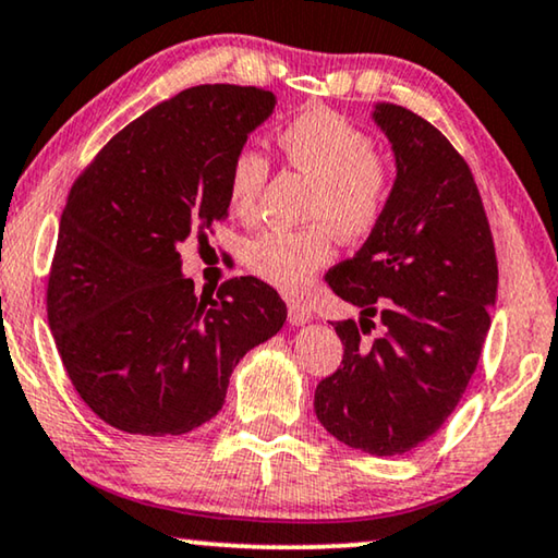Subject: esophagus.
<instances>
[{
	"mask_svg": "<svg viewBox=\"0 0 558 558\" xmlns=\"http://www.w3.org/2000/svg\"><path fill=\"white\" fill-rule=\"evenodd\" d=\"M288 318L293 326H303V323L313 320V307L303 301H288Z\"/></svg>",
	"mask_w": 558,
	"mask_h": 558,
	"instance_id": "esophagus-1",
	"label": "esophagus"
}]
</instances>
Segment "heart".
I'll return each mask as SVG.
<instances>
[{"label": "heart", "mask_w": 558, "mask_h": 558, "mask_svg": "<svg viewBox=\"0 0 558 558\" xmlns=\"http://www.w3.org/2000/svg\"><path fill=\"white\" fill-rule=\"evenodd\" d=\"M276 145L290 168L313 180L301 230H263L247 240L243 260L272 288L298 293L332 257V235L361 240L384 220L393 174L376 155L371 135L328 107H307L276 132ZM270 165L260 149L243 145L228 168V203L238 218H253Z\"/></svg>", "instance_id": "obj_1"}]
</instances>
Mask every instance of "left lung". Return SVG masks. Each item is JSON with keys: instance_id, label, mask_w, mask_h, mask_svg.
Wrapping results in <instances>:
<instances>
[{"instance_id": "obj_1", "label": "left lung", "mask_w": 558, "mask_h": 558, "mask_svg": "<svg viewBox=\"0 0 558 558\" xmlns=\"http://www.w3.org/2000/svg\"><path fill=\"white\" fill-rule=\"evenodd\" d=\"M373 120L393 147L396 182L378 228L326 276L361 315L336 323L343 361L315 388V415L340 444L398 456L459 405L492 328L498 263L456 147L405 107L378 102Z\"/></svg>"}]
</instances>
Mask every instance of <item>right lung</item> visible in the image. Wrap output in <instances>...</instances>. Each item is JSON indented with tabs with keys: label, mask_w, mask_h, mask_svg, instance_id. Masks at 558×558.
I'll list each match as a JSON object with an SVG mask.
<instances>
[{
	"label": "right lung",
	"mask_w": 558,
	"mask_h": 558,
	"mask_svg": "<svg viewBox=\"0 0 558 558\" xmlns=\"http://www.w3.org/2000/svg\"><path fill=\"white\" fill-rule=\"evenodd\" d=\"M276 110L268 89L199 85L120 130L74 180L47 280V318L74 390L124 434H187L230 373L276 336L286 303L253 276L195 295L178 245L228 218V168Z\"/></svg>",
	"instance_id": "add662e5"
}]
</instances>
